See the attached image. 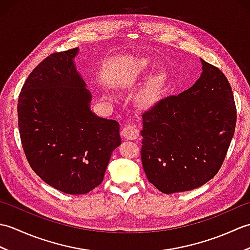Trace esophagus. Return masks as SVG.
Listing matches in <instances>:
<instances>
[{
	"mask_svg": "<svg viewBox=\"0 0 250 250\" xmlns=\"http://www.w3.org/2000/svg\"><path fill=\"white\" fill-rule=\"evenodd\" d=\"M122 136L126 140H136L140 135V131L136 125H125L121 131Z\"/></svg>",
	"mask_w": 250,
	"mask_h": 250,
	"instance_id": "1",
	"label": "esophagus"
}]
</instances>
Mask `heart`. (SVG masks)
<instances>
[{"instance_id": "obj_1", "label": "heart", "mask_w": 250, "mask_h": 250, "mask_svg": "<svg viewBox=\"0 0 250 250\" xmlns=\"http://www.w3.org/2000/svg\"><path fill=\"white\" fill-rule=\"evenodd\" d=\"M151 66L150 59H141L134 61L122 72L119 83L122 88L133 89L149 71ZM167 75L166 72L159 71L147 79L146 83L136 94V103L142 108H151L161 100L167 87Z\"/></svg>"}]
</instances>
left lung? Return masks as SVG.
Wrapping results in <instances>:
<instances>
[{
  "label": "left lung",
  "mask_w": 250,
  "mask_h": 250,
  "mask_svg": "<svg viewBox=\"0 0 250 250\" xmlns=\"http://www.w3.org/2000/svg\"><path fill=\"white\" fill-rule=\"evenodd\" d=\"M192 87L143 114L141 158L147 179L163 193L201 187L218 173L236 125L225 74L201 59Z\"/></svg>",
  "instance_id": "8db88e82"
}]
</instances>
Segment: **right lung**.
<instances>
[{
  "instance_id": "obj_1",
  "label": "right lung",
  "mask_w": 250,
  "mask_h": 250,
  "mask_svg": "<svg viewBox=\"0 0 250 250\" xmlns=\"http://www.w3.org/2000/svg\"><path fill=\"white\" fill-rule=\"evenodd\" d=\"M78 48L47 57L26 78L18 99V126L26 160L42 180L68 194L103 182L121 144L119 124L90 109L92 95L76 70Z\"/></svg>"
}]
</instances>
